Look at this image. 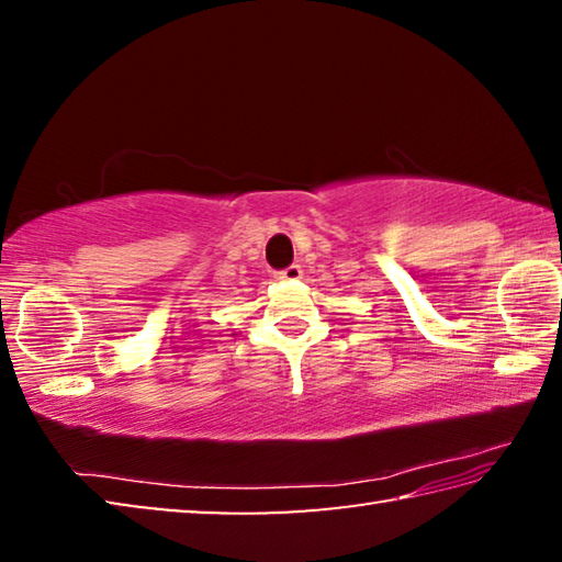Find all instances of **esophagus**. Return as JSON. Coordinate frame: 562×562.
Segmentation results:
<instances>
[{
	"label": "esophagus",
	"mask_w": 562,
	"mask_h": 562,
	"mask_svg": "<svg viewBox=\"0 0 562 562\" xmlns=\"http://www.w3.org/2000/svg\"><path fill=\"white\" fill-rule=\"evenodd\" d=\"M274 278L282 280V282H297L302 278V268H300V265H290V268L280 270L278 274H274Z\"/></svg>",
	"instance_id": "34e87169"
}]
</instances>
